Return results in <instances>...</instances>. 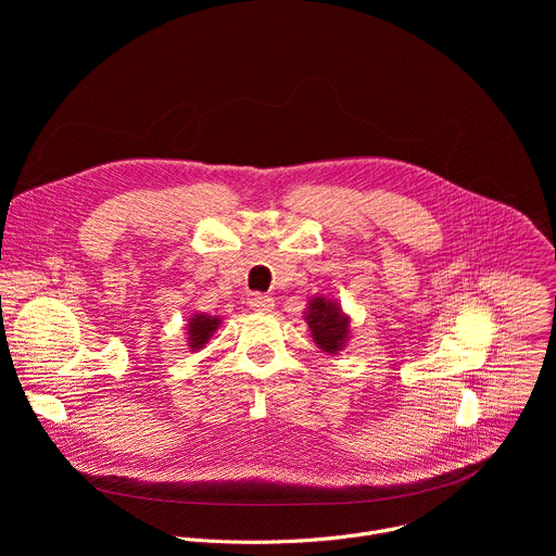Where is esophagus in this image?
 <instances>
[{
	"instance_id": "1",
	"label": "esophagus",
	"mask_w": 556,
	"mask_h": 556,
	"mask_svg": "<svg viewBox=\"0 0 556 556\" xmlns=\"http://www.w3.org/2000/svg\"><path fill=\"white\" fill-rule=\"evenodd\" d=\"M249 305H251V309H255V312H270L273 305H275V301H273L268 294L255 292V294H251Z\"/></svg>"
}]
</instances>
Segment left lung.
I'll return each mask as SVG.
<instances>
[{"label":"left lung","mask_w":556,"mask_h":556,"mask_svg":"<svg viewBox=\"0 0 556 556\" xmlns=\"http://www.w3.org/2000/svg\"><path fill=\"white\" fill-rule=\"evenodd\" d=\"M303 316L309 337L326 354L337 356L350 341V316L343 312L339 301L316 294L309 299Z\"/></svg>","instance_id":"8db88e82"}]
</instances>
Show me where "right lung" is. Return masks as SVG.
<instances>
[{
	"label": "right lung",
	"mask_w": 556,
	"mask_h": 556,
	"mask_svg": "<svg viewBox=\"0 0 556 556\" xmlns=\"http://www.w3.org/2000/svg\"><path fill=\"white\" fill-rule=\"evenodd\" d=\"M222 319L219 316H211V314H191V319L187 321V348L189 352H198L202 350L208 339L213 337V332L219 328Z\"/></svg>",
	"instance_id": "obj_1"
}]
</instances>
